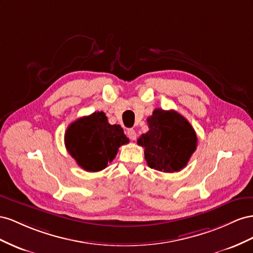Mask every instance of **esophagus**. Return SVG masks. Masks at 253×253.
<instances>
[{
    "label": "esophagus",
    "instance_id": "34e87169",
    "mask_svg": "<svg viewBox=\"0 0 253 253\" xmlns=\"http://www.w3.org/2000/svg\"><path fill=\"white\" fill-rule=\"evenodd\" d=\"M127 135L131 141H134L136 139V132H135V130H133V129H128Z\"/></svg>",
    "mask_w": 253,
    "mask_h": 253
}]
</instances>
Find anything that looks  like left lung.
Masks as SVG:
<instances>
[{"instance_id": "1", "label": "left lung", "mask_w": 253, "mask_h": 253, "mask_svg": "<svg viewBox=\"0 0 253 253\" xmlns=\"http://www.w3.org/2000/svg\"><path fill=\"white\" fill-rule=\"evenodd\" d=\"M147 123L149 130L138 144L144 147L148 167L164 172L181 170L197 147L196 132L189 121L175 110L159 108Z\"/></svg>"}]
</instances>
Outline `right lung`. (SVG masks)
<instances>
[{
  "instance_id": "1",
  "label": "right lung",
  "mask_w": 253,
  "mask_h": 253,
  "mask_svg": "<svg viewBox=\"0 0 253 253\" xmlns=\"http://www.w3.org/2000/svg\"><path fill=\"white\" fill-rule=\"evenodd\" d=\"M129 140L120 125H110L103 111L76 120L64 135L69 154L86 171L107 168L118 154L119 147Z\"/></svg>"
}]
</instances>
